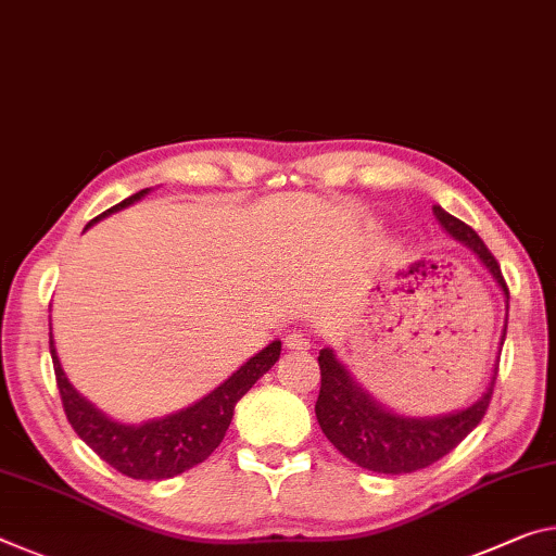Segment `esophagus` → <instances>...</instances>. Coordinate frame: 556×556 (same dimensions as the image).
<instances>
[{"label":"esophagus","mask_w":556,"mask_h":556,"mask_svg":"<svg viewBox=\"0 0 556 556\" xmlns=\"http://www.w3.org/2000/svg\"><path fill=\"white\" fill-rule=\"evenodd\" d=\"M285 346L292 349V351H306V349L314 346V337H312V333H306V331H294L285 339Z\"/></svg>","instance_id":"obj_1"}]
</instances>
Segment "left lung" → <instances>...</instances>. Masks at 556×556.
<instances>
[{
  "label": "left lung",
  "mask_w": 556,
  "mask_h": 556,
  "mask_svg": "<svg viewBox=\"0 0 556 556\" xmlns=\"http://www.w3.org/2000/svg\"><path fill=\"white\" fill-rule=\"evenodd\" d=\"M433 215L438 223L445 227V232L455 237L457 242L478 254L480 262L490 269V275L502 289V294L509 302L507 281L502 277V269L492 252L484 247L480 235L465 225L463 219L445 213L440 205H433ZM507 324L502 329V341L505 343ZM319 368H321V389L316 399V420L324 430V435L331 440L337 451L349 457L351 463L361 468L383 475H403L428 468L438 463L440 457L447 455L455 445H460L472 428L484 418L488 410L492 389H495V374L492 381L478 401L463 410L445 413V416H399L381 403L374 401L361 386L351 378L346 366L341 364L331 349L319 351Z\"/></svg>",
  "instance_id": "8db88e82"
}]
</instances>
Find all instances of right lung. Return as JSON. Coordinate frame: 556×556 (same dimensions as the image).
<instances>
[{
    "label": "right lung",
    "instance_id": "1",
    "mask_svg": "<svg viewBox=\"0 0 556 556\" xmlns=\"http://www.w3.org/2000/svg\"><path fill=\"white\" fill-rule=\"evenodd\" d=\"M151 188L136 192V195L126 198L118 205L105 210V215L116 213L128 205H134L140 198H146ZM96 219L86 225V230ZM49 349L51 361H54L56 386L61 393V403H64L66 418L76 430V435L91 447V451L111 465L113 470L134 480H167L175 478L185 470L195 468L202 460H207L215 453V447L223 443V438L230 428L235 405L242 395L257 383V378L269 371L277 364L281 354V341H271L264 346L260 354H254L247 364H242L237 371L219 383L215 391H210L205 399L188 405L178 413H170L165 418H153L140 422V426H126V422L111 420L109 416L88 403L81 393H78L61 368V361L56 356L54 337H51L49 324Z\"/></svg>",
    "mask_w": 556,
    "mask_h": 556
}]
</instances>
